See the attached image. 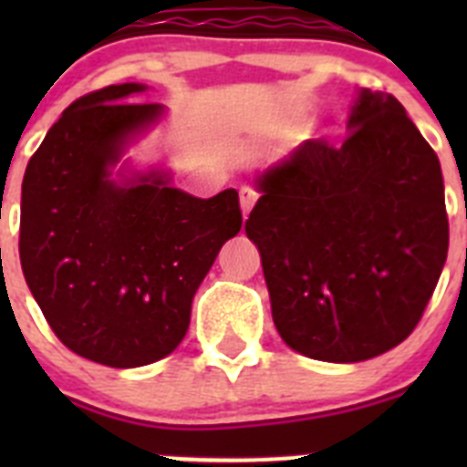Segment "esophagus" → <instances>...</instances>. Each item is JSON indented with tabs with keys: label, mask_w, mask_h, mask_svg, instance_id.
<instances>
[{
	"label": "esophagus",
	"mask_w": 467,
	"mask_h": 467,
	"mask_svg": "<svg viewBox=\"0 0 467 467\" xmlns=\"http://www.w3.org/2000/svg\"><path fill=\"white\" fill-rule=\"evenodd\" d=\"M241 210H243V220H247L250 210L254 208V201H257V192L253 187H241Z\"/></svg>",
	"instance_id": "34e87169"
}]
</instances>
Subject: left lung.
<instances>
[{"instance_id":"obj_1","label":"left lung","mask_w":467,"mask_h":467,"mask_svg":"<svg viewBox=\"0 0 467 467\" xmlns=\"http://www.w3.org/2000/svg\"><path fill=\"white\" fill-rule=\"evenodd\" d=\"M339 147L306 140L257 175L245 222L283 341L323 362L402 344L447 262L440 159L393 95L360 88Z\"/></svg>"}]
</instances>
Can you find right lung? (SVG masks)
Returning a JSON list of instances; mask_svg holds the SVG:
<instances>
[{
  "label": "right lung",
  "instance_id": "right-lung-1",
  "mask_svg": "<svg viewBox=\"0 0 467 467\" xmlns=\"http://www.w3.org/2000/svg\"><path fill=\"white\" fill-rule=\"evenodd\" d=\"M142 90L74 100L27 163L20 198V266L41 313L77 356L119 369L180 346L198 285L243 224L236 189L196 198L166 168L121 161L166 117L156 102H126Z\"/></svg>",
  "mask_w": 467,
  "mask_h": 467
}]
</instances>
